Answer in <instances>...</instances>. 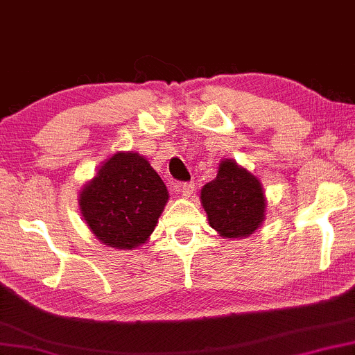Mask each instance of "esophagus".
Here are the masks:
<instances>
[{"instance_id":"esophagus-1","label":"esophagus","mask_w":355,"mask_h":355,"mask_svg":"<svg viewBox=\"0 0 355 355\" xmlns=\"http://www.w3.org/2000/svg\"><path fill=\"white\" fill-rule=\"evenodd\" d=\"M178 191H180V195L183 198H190L193 195V191H195V183H193V182L182 183L180 188H178Z\"/></svg>"}]
</instances>
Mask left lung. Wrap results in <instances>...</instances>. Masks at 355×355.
Masks as SVG:
<instances>
[{
	"label": "left lung",
	"instance_id": "left-lung-1",
	"mask_svg": "<svg viewBox=\"0 0 355 355\" xmlns=\"http://www.w3.org/2000/svg\"><path fill=\"white\" fill-rule=\"evenodd\" d=\"M201 205L209 225L225 239L252 235L266 212L261 182L232 159L222 160L214 180L202 187Z\"/></svg>",
	"mask_w": 355,
	"mask_h": 355
}]
</instances>
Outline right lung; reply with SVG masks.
<instances>
[{"mask_svg": "<svg viewBox=\"0 0 355 355\" xmlns=\"http://www.w3.org/2000/svg\"><path fill=\"white\" fill-rule=\"evenodd\" d=\"M168 201L167 187L138 153H116L79 191V209L107 247L135 250L148 242Z\"/></svg>", "mask_w": 355, "mask_h": 355, "instance_id": "add662e5", "label": "right lung"}]
</instances>
